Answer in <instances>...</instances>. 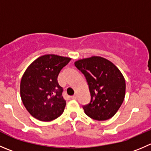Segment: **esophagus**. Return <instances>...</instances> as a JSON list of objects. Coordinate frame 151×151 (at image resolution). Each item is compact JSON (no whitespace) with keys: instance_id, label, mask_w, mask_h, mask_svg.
<instances>
[{"instance_id":"34e87169","label":"esophagus","mask_w":151,"mask_h":151,"mask_svg":"<svg viewBox=\"0 0 151 151\" xmlns=\"http://www.w3.org/2000/svg\"><path fill=\"white\" fill-rule=\"evenodd\" d=\"M77 94H74V95H73V96H71V98L72 99H77Z\"/></svg>"}]
</instances>
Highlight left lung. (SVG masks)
<instances>
[{
    "mask_svg": "<svg viewBox=\"0 0 151 151\" xmlns=\"http://www.w3.org/2000/svg\"><path fill=\"white\" fill-rule=\"evenodd\" d=\"M74 65L86 77L90 91V102L83 106L86 114L98 121L114 116L125 96V80L119 68L97 56L79 60Z\"/></svg>",
    "mask_w": 151,
    "mask_h": 151,
    "instance_id": "left-lung-1",
    "label": "left lung"
}]
</instances>
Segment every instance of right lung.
I'll use <instances>...</instances> for the list:
<instances>
[{
	"label": "right lung",
	"instance_id": "add662e5",
	"mask_svg": "<svg viewBox=\"0 0 151 151\" xmlns=\"http://www.w3.org/2000/svg\"><path fill=\"white\" fill-rule=\"evenodd\" d=\"M70 60L69 58L46 55L35 60L26 70L20 81V96L33 117L49 122L63 113L66 102L58 77Z\"/></svg>",
	"mask_w": 151,
	"mask_h": 151
}]
</instances>
